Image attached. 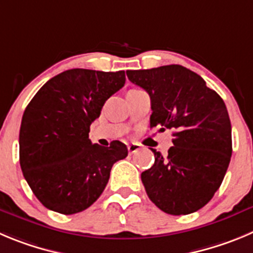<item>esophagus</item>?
I'll return each instance as SVG.
<instances>
[{
	"label": "esophagus",
	"instance_id": "34e87169",
	"mask_svg": "<svg viewBox=\"0 0 253 253\" xmlns=\"http://www.w3.org/2000/svg\"><path fill=\"white\" fill-rule=\"evenodd\" d=\"M127 150H128L129 153L137 152L138 150H141V145L140 143H128L127 145Z\"/></svg>",
	"mask_w": 253,
	"mask_h": 253
}]
</instances>
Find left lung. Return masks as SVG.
I'll list each match as a JSON object with an SVG mask.
<instances>
[{"label":"left lung","mask_w":253,"mask_h":253,"mask_svg":"<svg viewBox=\"0 0 253 253\" xmlns=\"http://www.w3.org/2000/svg\"><path fill=\"white\" fill-rule=\"evenodd\" d=\"M151 98L150 127L172 129L166 156L151 148L155 164L141 173L151 201L169 214H188L209 204L232 155L231 122L219 94L180 65L126 71Z\"/></svg>","instance_id":"8db88e82"}]
</instances>
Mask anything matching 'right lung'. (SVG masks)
<instances>
[{
	"instance_id": "right-lung-1",
	"label": "right lung",
	"mask_w": 253,
	"mask_h": 253,
	"mask_svg": "<svg viewBox=\"0 0 253 253\" xmlns=\"http://www.w3.org/2000/svg\"><path fill=\"white\" fill-rule=\"evenodd\" d=\"M126 81L125 71L72 68L39 89L22 116L20 165L46 209L73 214L101 196L113 164L128 153L125 143H92L89 126Z\"/></svg>"
}]
</instances>
